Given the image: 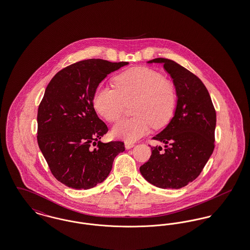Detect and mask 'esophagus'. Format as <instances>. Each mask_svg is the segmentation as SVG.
Instances as JSON below:
<instances>
[{
  "mask_svg": "<svg viewBox=\"0 0 250 250\" xmlns=\"http://www.w3.org/2000/svg\"><path fill=\"white\" fill-rule=\"evenodd\" d=\"M134 146H135V144L133 143H130V142H125V149H131V148H133Z\"/></svg>",
  "mask_w": 250,
  "mask_h": 250,
  "instance_id": "1",
  "label": "esophagus"
}]
</instances>
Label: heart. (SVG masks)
Masks as SVG:
<instances>
[{
	"mask_svg": "<svg viewBox=\"0 0 250 250\" xmlns=\"http://www.w3.org/2000/svg\"><path fill=\"white\" fill-rule=\"evenodd\" d=\"M116 89L99 87L93 97L96 112L107 122H116L126 105L132 104L136 117L121 120L111 129L114 138L135 142L147 135L152 125L161 128L173 117L176 107L175 90L168 81L148 67H133L119 74Z\"/></svg>",
	"mask_w": 250,
	"mask_h": 250,
	"instance_id": "b5f03b06",
	"label": "heart"
}]
</instances>
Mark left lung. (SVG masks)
Wrapping results in <instances>:
<instances>
[{
    "instance_id": "8db88e82",
    "label": "left lung",
    "mask_w": 250,
    "mask_h": 250,
    "mask_svg": "<svg viewBox=\"0 0 250 250\" xmlns=\"http://www.w3.org/2000/svg\"><path fill=\"white\" fill-rule=\"evenodd\" d=\"M163 63L176 90L172 119L153 138L165 144L153 146L150 159L140 167L144 179L159 188L178 189L197 178L213 154L216 114L211 96L202 81L171 60Z\"/></svg>"
}]
</instances>
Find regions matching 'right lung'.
Segmentation results:
<instances>
[{"label": "right lung", "instance_id": "1", "mask_svg": "<svg viewBox=\"0 0 250 250\" xmlns=\"http://www.w3.org/2000/svg\"><path fill=\"white\" fill-rule=\"evenodd\" d=\"M127 64L81 61L58 72L46 88L37 112V143L53 176L68 188H95L125 151L122 142L99 141L107 126L98 118L93 97L108 74Z\"/></svg>", "mask_w": 250, "mask_h": 250}]
</instances>
